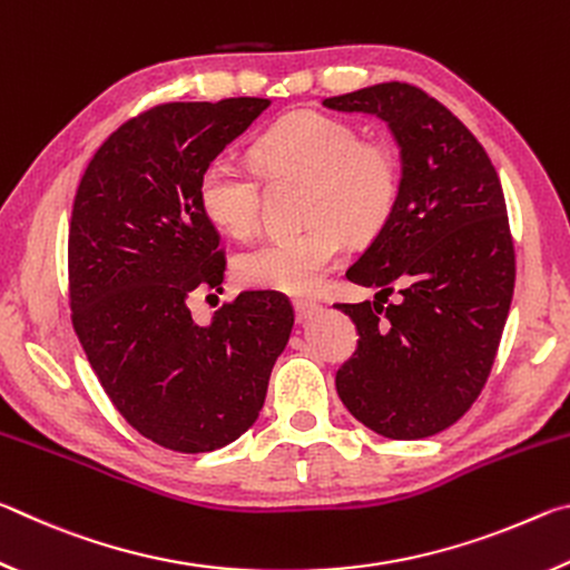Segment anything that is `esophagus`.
<instances>
[{"label": "esophagus", "mask_w": 570, "mask_h": 570, "mask_svg": "<svg viewBox=\"0 0 570 570\" xmlns=\"http://www.w3.org/2000/svg\"><path fill=\"white\" fill-rule=\"evenodd\" d=\"M294 312L298 322H306L312 320L316 312H322V304L312 302V298H294Z\"/></svg>", "instance_id": "obj_1"}]
</instances>
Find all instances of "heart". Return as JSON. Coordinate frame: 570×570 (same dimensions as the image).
<instances>
[{"label": "heart", "instance_id": "b5f03b06", "mask_svg": "<svg viewBox=\"0 0 570 570\" xmlns=\"http://www.w3.org/2000/svg\"><path fill=\"white\" fill-rule=\"evenodd\" d=\"M254 163L266 178H304L296 234L266 238L236 258L244 286L308 294L340 256L346 229L366 238L387 224L400 196L397 153L382 138H360L352 122L304 110L274 122L254 142ZM198 206L216 228L246 238L262 220L258 173L214 158L198 176Z\"/></svg>", "mask_w": 570, "mask_h": 570}]
</instances>
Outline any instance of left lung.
I'll list each match as a JSON object with an SVG mask.
<instances>
[{"mask_svg":"<svg viewBox=\"0 0 570 570\" xmlns=\"http://www.w3.org/2000/svg\"><path fill=\"white\" fill-rule=\"evenodd\" d=\"M324 105L377 115L402 158L392 216L346 272L377 288L374 302L336 304L360 334L336 392L377 435H438L485 387L510 312L515 250L503 186L475 135L414 85L382 82Z\"/></svg>","mask_w":570,"mask_h":570,"instance_id":"left-lung-1","label":"left lung"}]
</instances>
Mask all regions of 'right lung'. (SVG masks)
<instances>
[{
    "mask_svg": "<svg viewBox=\"0 0 570 570\" xmlns=\"http://www.w3.org/2000/svg\"><path fill=\"white\" fill-rule=\"evenodd\" d=\"M268 105H158L102 142L77 188L72 326L115 407L160 448L210 452L244 435L292 334L278 292H240L204 326L188 308L196 288L220 292L226 272L198 176Z\"/></svg>",
    "mask_w": 570,
    "mask_h": 570,
    "instance_id": "1",
    "label": "right lung"
}]
</instances>
